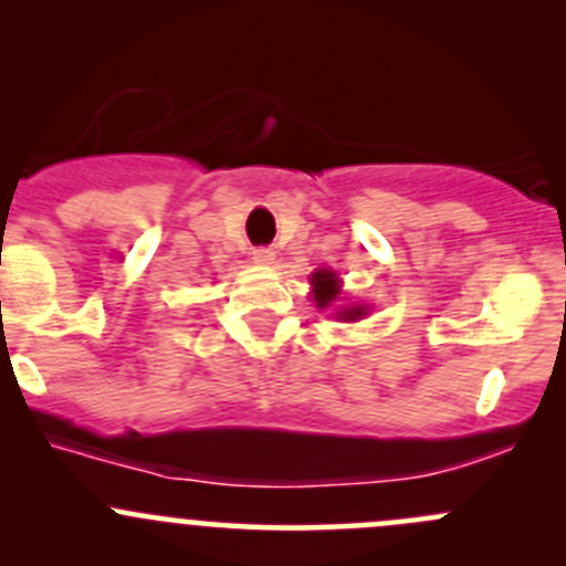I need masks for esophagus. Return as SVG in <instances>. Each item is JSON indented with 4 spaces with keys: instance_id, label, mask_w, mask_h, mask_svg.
Masks as SVG:
<instances>
[{
    "instance_id": "34e87169",
    "label": "esophagus",
    "mask_w": 566,
    "mask_h": 566,
    "mask_svg": "<svg viewBox=\"0 0 566 566\" xmlns=\"http://www.w3.org/2000/svg\"><path fill=\"white\" fill-rule=\"evenodd\" d=\"M273 260H276V251L273 249H254V262L256 265H273Z\"/></svg>"
}]
</instances>
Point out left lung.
I'll list each match as a JSON object with an SVG mask.
<instances>
[{
  "label": "left lung",
  "instance_id": "8db88e82",
  "mask_svg": "<svg viewBox=\"0 0 566 566\" xmlns=\"http://www.w3.org/2000/svg\"><path fill=\"white\" fill-rule=\"evenodd\" d=\"M342 295V279L336 276L334 271H315L312 273V298H315V306L317 310H328V306H334L336 301H339ZM367 315V306L364 304H356V306H345V310H336L334 317L345 319V323H356V319H361Z\"/></svg>",
  "mask_w": 566,
  "mask_h": 566
}]
</instances>
